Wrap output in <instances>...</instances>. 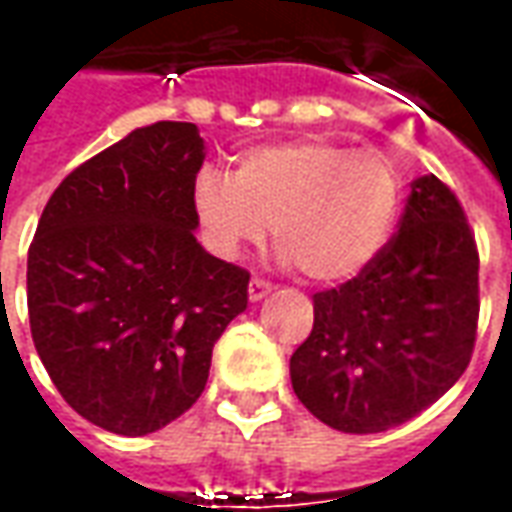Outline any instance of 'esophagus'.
<instances>
[{"label": "esophagus", "instance_id": "obj_1", "mask_svg": "<svg viewBox=\"0 0 512 512\" xmlns=\"http://www.w3.org/2000/svg\"><path fill=\"white\" fill-rule=\"evenodd\" d=\"M271 285H268V282H263V279H252V282H249V301H263L268 296V293H271Z\"/></svg>", "mask_w": 512, "mask_h": 512}]
</instances>
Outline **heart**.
I'll list each match as a JSON object with an SVG mask.
<instances>
[{"mask_svg":"<svg viewBox=\"0 0 512 512\" xmlns=\"http://www.w3.org/2000/svg\"><path fill=\"white\" fill-rule=\"evenodd\" d=\"M205 244L235 260L266 238L312 282L362 274L389 241L400 180L378 150L310 136L246 150L233 180L205 169L191 189Z\"/></svg>","mask_w":512,"mask_h":512,"instance_id":"1","label":"heart"}]
</instances>
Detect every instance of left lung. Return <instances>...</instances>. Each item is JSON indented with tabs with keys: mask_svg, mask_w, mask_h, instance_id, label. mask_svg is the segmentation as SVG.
Wrapping results in <instances>:
<instances>
[{
	"mask_svg": "<svg viewBox=\"0 0 512 512\" xmlns=\"http://www.w3.org/2000/svg\"><path fill=\"white\" fill-rule=\"evenodd\" d=\"M477 268L461 202L436 175L414 180L376 260L312 296V332L290 356L296 397L343 433H381L433 406L472 359Z\"/></svg>",
	"mask_w": 512,
	"mask_h": 512,
	"instance_id": "obj_1",
	"label": "left lung"
}]
</instances>
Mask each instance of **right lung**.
Masks as SVG:
<instances>
[{
  "label": "right lung",
  "instance_id": "right-lung-1",
  "mask_svg": "<svg viewBox=\"0 0 512 512\" xmlns=\"http://www.w3.org/2000/svg\"><path fill=\"white\" fill-rule=\"evenodd\" d=\"M202 161L194 123L136 128L62 180L29 246L40 362L73 411L120 436L197 403L213 345L249 301L244 268L197 244Z\"/></svg>",
  "mask_w": 512,
  "mask_h": 512
}]
</instances>
